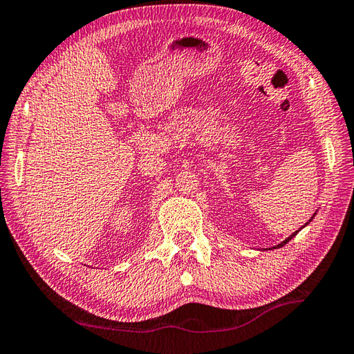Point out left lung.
I'll return each mask as SVG.
<instances>
[{"mask_svg": "<svg viewBox=\"0 0 354 354\" xmlns=\"http://www.w3.org/2000/svg\"><path fill=\"white\" fill-rule=\"evenodd\" d=\"M310 221H312V218H310ZM310 221H308V222H310ZM308 222H307V223H308ZM307 223H306V225H307ZM298 232H299V230H298ZM298 232H295L293 234H290V236H288L287 239H285V241H282V243H280V244H277V245H274V248H272V249H279V248H283V245H285V244H287V243H288V241H290L291 238H295V236H296V234H298Z\"/></svg>", "mask_w": 354, "mask_h": 354, "instance_id": "obj_1", "label": "left lung"}]
</instances>
